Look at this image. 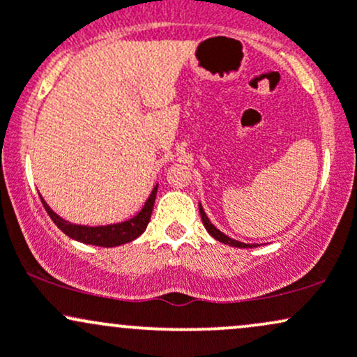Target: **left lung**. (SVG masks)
<instances>
[{"instance_id": "obj_1", "label": "left lung", "mask_w": 357, "mask_h": 357, "mask_svg": "<svg viewBox=\"0 0 357 357\" xmlns=\"http://www.w3.org/2000/svg\"><path fill=\"white\" fill-rule=\"evenodd\" d=\"M199 215H202V220H203L204 228H206L208 233H210V235H211L215 240L221 241V243L230 245V247H236V248H252V247H253V245H247V243H241V241L231 240L230 236H227V235H225V233H221L220 230H216L215 225H211V221L208 220L206 215H204V210H203L202 204H199Z\"/></svg>"}]
</instances>
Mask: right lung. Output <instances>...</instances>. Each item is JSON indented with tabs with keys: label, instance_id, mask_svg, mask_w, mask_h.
I'll use <instances>...</instances> for the list:
<instances>
[{
	"label": "right lung",
	"instance_id": "right-lung-1",
	"mask_svg": "<svg viewBox=\"0 0 357 357\" xmlns=\"http://www.w3.org/2000/svg\"><path fill=\"white\" fill-rule=\"evenodd\" d=\"M155 192H158V186L154 188L151 196L147 198V202L144 204L141 211L137 213L134 218L124 221V223H117V225H109V227H82V225H72L68 221H65L63 218H60L56 213H53L50 210L47 203L43 202L45 210H47L48 216L53 220V223L60 228L65 235H68L70 238L82 241V243L87 245H96V247H119V245L129 243V241L136 240L139 235H142L146 230L147 223H149L151 215H153V208H154V202H155ZM42 198V196H40Z\"/></svg>",
	"mask_w": 357,
	"mask_h": 357
}]
</instances>
